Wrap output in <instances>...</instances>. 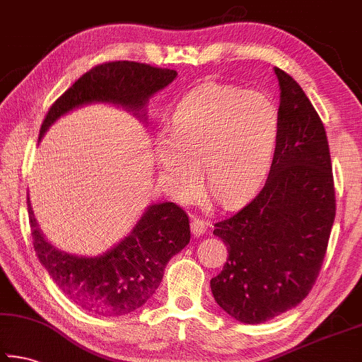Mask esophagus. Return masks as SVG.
<instances>
[{"label": "esophagus", "instance_id": "1", "mask_svg": "<svg viewBox=\"0 0 362 362\" xmlns=\"http://www.w3.org/2000/svg\"><path fill=\"white\" fill-rule=\"evenodd\" d=\"M206 228H207V222H206V220L199 218V217H193V218H192V233H193L194 236H201V235H203V233L206 231Z\"/></svg>", "mask_w": 362, "mask_h": 362}]
</instances>
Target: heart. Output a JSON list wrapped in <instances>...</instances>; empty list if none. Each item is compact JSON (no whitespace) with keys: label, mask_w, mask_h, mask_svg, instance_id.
<instances>
[{"label":"heart","mask_w":362,"mask_h":362,"mask_svg":"<svg viewBox=\"0 0 362 362\" xmlns=\"http://www.w3.org/2000/svg\"><path fill=\"white\" fill-rule=\"evenodd\" d=\"M279 112L268 95L207 81L187 93L155 140L159 175L175 198L206 188L233 206L259 188L272 166Z\"/></svg>","instance_id":"obj_1"}]
</instances>
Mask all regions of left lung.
Listing matches in <instances>:
<instances>
[{"label":"left lung","mask_w":362,"mask_h":362,"mask_svg":"<svg viewBox=\"0 0 362 362\" xmlns=\"http://www.w3.org/2000/svg\"><path fill=\"white\" fill-rule=\"evenodd\" d=\"M274 75L281 124L265 187L214 230L228 246V259L211 279L212 296L244 324L273 320L308 296L335 218L322 122L296 79L276 66Z\"/></svg>","instance_id":"8db88e82"}]
</instances>
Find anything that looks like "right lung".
Here are the masks:
<instances>
[{
	"instance_id": "1",
	"label": "right lung",
	"mask_w": 362,
	"mask_h": 362,
	"mask_svg": "<svg viewBox=\"0 0 362 362\" xmlns=\"http://www.w3.org/2000/svg\"><path fill=\"white\" fill-rule=\"evenodd\" d=\"M175 78V70L127 60L95 66L49 108L38 144L62 116L93 103L124 108L146 122L148 100ZM27 203L33 247L41 265L73 303L95 315L124 316L144 306L163 281L169 260L189 243L188 216L166 201L146 207L132 230L107 252L94 257L70 254L46 240L30 198Z\"/></svg>"
}]
</instances>
